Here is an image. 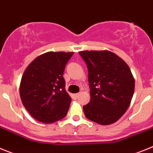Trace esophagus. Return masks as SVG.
<instances>
[{
  "instance_id": "1",
  "label": "esophagus",
  "mask_w": 153,
  "mask_h": 153,
  "mask_svg": "<svg viewBox=\"0 0 153 153\" xmlns=\"http://www.w3.org/2000/svg\"><path fill=\"white\" fill-rule=\"evenodd\" d=\"M79 96V93H74V95H73V97H74V99L76 100V99H78Z\"/></svg>"
}]
</instances>
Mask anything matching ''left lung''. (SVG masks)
Returning <instances> with one entry per match:
<instances>
[{
    "label": "left lung",
    "instance_id": "obj_1",
    "mask_svg": "<svg viewBox=\"0 0 153 153\" xmlns=\"http://www.w3.org/2000/svg\"><path fill=\"white\" fill-rule=\"evenodd\" d=\"M88 68L90 101L83 106L88 120L100 125L114 123L131 103L135 79L122 58L109 51H83Z\"/></svg>",
    "mask_w": 153,
    "mask_h": 153
}]
</instances>
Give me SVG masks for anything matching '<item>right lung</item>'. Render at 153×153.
<instances>
[{"label": "right lung", "instance_id": "obj_1", "mask_svg": "<svg viewBox=\"0 0 153 153\" xmlns=\"http://www.w3.org/2000/svg\"><path fill=\"white\" fill-rule=\"evenodd\" d=\"M74 52L50 51L35 58L24 72L20 97L39 122L53 123L66 117L71 98L65 90L63 71Z\"/></svg>", "mask_w": 153, "mask_h": 153}]
</instances>
